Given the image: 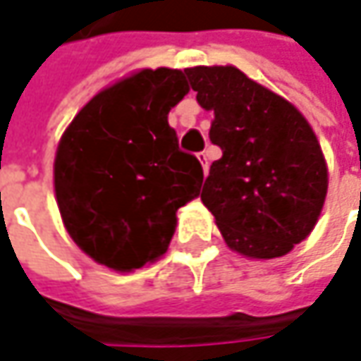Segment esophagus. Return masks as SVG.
<instances>
[{"instance_id":"esophagus-1","label":"esophagus","mask_w":361,"mask_h":361,"mask_svg":"<svg viewBox=\"0 0 361 361\" xmlns=\"http://www.w3.org/2000/svg\"><path fill=\"white\" fill-rule=\"evenodd\" d=\"M197 159H199V162H201L202 171L207 173V171H209V154H207V152L202 150V152H199V154H197Z\"/></svg>"}]
</instances>
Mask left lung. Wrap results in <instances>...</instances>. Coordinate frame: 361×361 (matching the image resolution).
<instances>
[{"label": "left lung", "mask_w": 361, "mask_h": 361, "mask_svg": "<svg viewBox=\"0 0 361 361\" xmlns=\"http://www.w3.org/2000/svg\"><path fill=\"white\" fill-rule=\"evenodd\" d=\"M204 110H213L211 164L201 201L233 251L251 259L287 255L315 227L327 166L310 122L291 102L235 66L185 70Z\"/></svg>", "instance_id": "1"}]
</instances>
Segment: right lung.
Listing matches in <instances>:
<instances>
[{
	"label": "right lung",
	"mask_w": 361,
	"mask_h": 361,
	"mask_svg": "<svg viewBox=\"0 0 361 361\" xmlns=\"http://www.w3.org/2000/svg\"><path fill=\"white\" fill-rule=\"evenodd\" d=\"M185 94V72L140 70L98 92L62 134L56 201L66 231L96 263L132 271L157 261L176 211L201 195V162L169 126Z\"/></svg>",
	"instance_id": "1"
}]
</instances>
